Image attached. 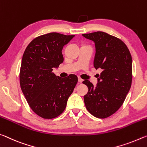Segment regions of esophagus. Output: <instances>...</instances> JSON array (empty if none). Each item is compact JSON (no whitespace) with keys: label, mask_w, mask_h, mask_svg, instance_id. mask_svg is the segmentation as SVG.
Returning <instances> with one entry per match:
<instances>
[{"label":"esophagus","mask_w":147,"mask_h":147,"mask_svg":"<svg viewBox=\"0 0 147 147\" xmlns=\"http://www.w3.org/2000/svg\"><path fill=\"white\" fill-rule=\"evenodd\" d=\"M78 81L79 83H82V81H83V79H81V78H78Z\"/></svg>","instance_id":"1"}]
</instances>
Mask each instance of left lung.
<instances>
[{"instance_id": "1", "label": "left lung", "mask_w": 147, "mask_h": 147, "mask_svg": "<svg viewBox=\"0 0 147 147\" xmlns=\"http://www.w3.org/2000/svg\"><path fill=\"white\" fill-rule=\"evenodd\" d=\"M95 43L94 66L102 69L96 87L90 81H83L88 88L84 96L86 109L95 117L105 119L123 104L132 81V59L122 41L104 32L83 34Z\"/></svg>"}]
</instances>
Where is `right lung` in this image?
<instances>
[{
	"label": "right lung",
	"mask_w": 147,
	"mask_h": 147,
	"mask_svg": "<svg viewBox=\"0 0 147 147\" xmlns=\"http://www.w3.org/2000/svg\"><path fill=\"white\" fill-rule=\"evenodd\" d=\"M74 36L57 32L39 36L23 53L19 72L21 90L31 109L43 119H55L64 112L78 81L74 74L62 78L53 72L63 62L62 48Z\"/></svg>",
	"instance_id": "1"
}]
</instances>
